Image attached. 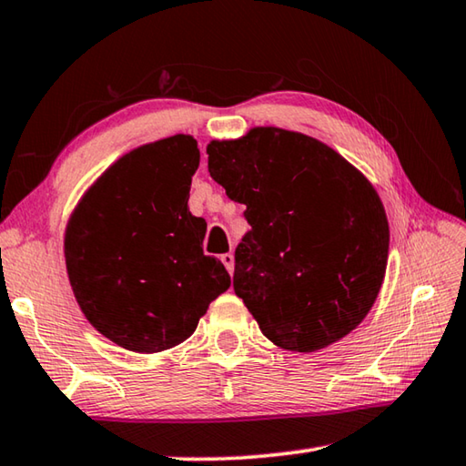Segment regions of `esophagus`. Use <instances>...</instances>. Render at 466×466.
<instances>
[{
  "mask_svg": "<svg viewBox=\"0 0 466 466\" xmlns=\"http://www.w3.org/2000/svg\"><path fill=\"white\" fill-rule=\"evenodd\" d=\"M219 258H222V263L226 265L228 273H232L234 271V255H232V252H226V255H222Z\"/></svg>",
  "mask_w": 466,
  "mask_h": 466,
  "instance_id": "1",
  "label": "esophagus"
}]
</instances>
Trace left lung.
Wrapping results in <instances>:
<instances>
[{
  "label": "left lung",
  "instance_id": "left-lung-1",
  "mask_svg": "<svg viewBox=\"0 0 466 466\" xmlns=\"http://www.w3.org/2000/svg\"><path fill=\"white\" fill-rule=\"evenodd\" d=\"M209 175L247 205L234 291L261 333L310 353L372 309L389 258V219L366 177L302 133L257 127L208 146Z\"/></svg>",
  "mask_w": 466,
  "mask_h": 466
}]
</instances>
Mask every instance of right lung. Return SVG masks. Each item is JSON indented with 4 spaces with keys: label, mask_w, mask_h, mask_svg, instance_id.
Segmentation results:
<instances>
[{
    "label": "right lung",
    "mask_w": 466,
    "mask_h": 466,
    "mask_svg": "<svg viewBox=\"0 0 466 466\" xmlns=\"http://www.w3.org/2000/svg\"><path fill=\"white\" fill-rule=\"evenodd\" d=\"M197 168L191 136L141 146L92 185L69 219L66 263L77 304L129 351L183 343L230 288L222 261L203 255L208 224L187 205Z\"/></svg>",
    "instance_id": "add662e5"
}]
</instances>
